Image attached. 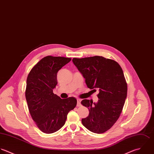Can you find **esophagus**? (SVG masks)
<instances>
[{
  "label": "esophagus",
  "instance_id": "esophagus-1",
  "mask_svg": "<svg viewBox=\"0 0 154 154\" xmlns=\"http://www.w3.org/2000/svg\"><path fill=\"white\" fill-rule=\"evenodd\" d=\"M81 100L80 99H77V106L78 107H79V106H81Z\"/></svg>",
  "mask_w": 154,
  "mask_h": 154
}]
</instances>
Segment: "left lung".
Wrapping results in <instances>:
<instances>
[{
	"label": "left lung",
	"mask_w": 154,
	"mask_h": 154,
	"mask_svg": "<svg viewBox=\"0 0 154 154\" xmlns=\"http://www.w3.org/2000/svg\"><path fill=\"white\" fill-rule=\"evenodd\" d=\"M72 61L85 79L87 87L99 91L97 103L82 100L81 104L90 111L82 123L90 131L103 133L118 119L127 97V84L122 69L115 60L102 56L73 58Z\"/></svg>",
	"instance_id": "obj_1"
}]
</instances>
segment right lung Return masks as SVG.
Here are the masks:
<instances>
[{"instance_id": "obj_1", "label": "right lung", "mask_w": 154, "mask_h": 154, "mask_svg": "<svg viewBox=\"0 0 154 154\" xmlns=\"http://www.w3.org/2000/svg\"><path fill=\"white\" fill-rule=\"evenodd\" d=\"M70 60L64 57H45L28 75L25 96L29 110L37 127L45 133L59 130L64 125L68 113L76 106L75 98L62 99L53 93L58 71Z\"/></svg>"}]
</instances>
